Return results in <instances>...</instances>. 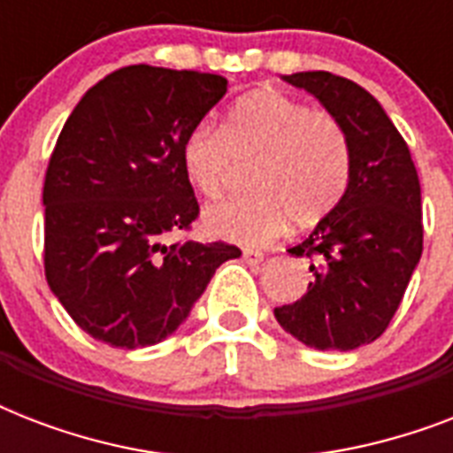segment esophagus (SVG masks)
I'll return each instance as SVG.
<instances>
[{"label": "esophagus", "instance_id": "34e87169", "mask_svg": "<svg viewBox=\"0 0 453 453\" xmlns=\"http://www.w3.org/2000/svg\"><path fill=\"white\" fill-rule=\"evenodd\" d=\"M242 258H244V263H249V265H258V263L263 261V251L247 247L242 251Z\"/></svg>", "mask_w": 453, "mask_h": 453}]
</instances>
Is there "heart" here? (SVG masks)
<instances>
[{
  "instance_id": "obj_1",
  "label": "heart",
  "mask_w": 453,
  "mask_h": 453,
  "mask_svg": "<svg viewBox=\"0 0 453 453\" xmlns=\"http://www.w3.org/2000/svg\"><path fill=\"white\" fill-rule=\"evenodd\" d=\"M251 192L206 209L213 237L263 244L294 219L310 226L334 211L352 173L348 134L329 112L280 91H258L233 108L223 129L202 122L188 131L180 164L206 199H216L237 162L249 164Z\"/></svg>"
}]
</instances>
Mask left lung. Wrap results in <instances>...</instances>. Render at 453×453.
<instances>
[{"label": "left lung", "mask_w": 453, "mask_h": 453, "mask_svg": "<svg viewBox=\"0 0 453 453\" xmlns=\"http://www.w3.org/2000/svg\"><path fill=\"white\" fill-rule=\"evenodd\" d=\"M336 117L350 141V185L334 211L289 249L312 258L305 296L277 322L317 350H355L388 329L421 261V183L400 131L369 91L338 74H287Z\"/></svg>", "instance_id": "left-lung-1"}]
</instances>
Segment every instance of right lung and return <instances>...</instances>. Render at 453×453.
Returning a JSON list of instances; mask_svg holds the SVG:
<instances>
[{
    "mask_svg": "<svg viewBox=\"0 0 453 453\" xmlns=\"http://www.w3.org/2000/svg\"><path fill=\"white\" fill-rule=\"evenodd\" d=\"M226 91L220 74L129 65L67 117L42 195L44 273L96 341L127 350L159 343L220 263L242 256L226 242H164L199 216L180 145Z\"/></svg>",
    "mask_w": 453,
    "mask_h": 453,
    "instance_id": "obj_1",
    "label": "right lung"
}]
</instances>
